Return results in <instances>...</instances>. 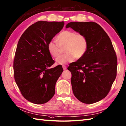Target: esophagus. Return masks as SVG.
<instances>
[{
	"label": "esophagus",
	"mask_w": 126,
	"mask_h": 126,
	"mask_svg": "<svg viewBox=\"0 0 126 126\" xmlns=\"http://www.w3.org/2000/svg\"><path fill=\"white\" fill-rule=\"evenodd\" d=\"M62 67H63V70H66V66L65 65H63Z\"/></svg>",
	"instance_id": "1"
}]
</instances>
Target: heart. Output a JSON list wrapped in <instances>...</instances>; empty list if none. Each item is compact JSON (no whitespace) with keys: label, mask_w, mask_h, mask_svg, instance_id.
Returning a JSON list of instances; mask_svg holds the SVG:
<instances>
[{"label":"heart","mask_w":126,"mask_h":126,"mask_svg":"<svg viewBox=\"0 0 126 126\" xmlns=\"http://www.w3.org/2000/svg\"><path fill=\"white\" fill-rule=\"evenodd\" d=\"M57 43L50 41L47 44V50L53 57H57L65 48V54L56 60L58 65H64L73 62L75 59H81L86 53L88 47V40L83 34L76 32L65 30L61 32L56 37Z\"/></svg>","instance_id":"obj_1"}]
</instances>
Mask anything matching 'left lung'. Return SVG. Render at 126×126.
<instances>
[{
	"instance_id": "8db88e82",
	"label": "left lung",
	"mask_w": 126,
	"mask_h": 126,
	"mask_svg": "<svg viewBox=\"0 0 126 126\" xmlns=\"http://www.w3.org/2000/svg\"><path fill=\"white\" fill-rule=\"evenodd\" d=\"M65 27L83 34L88 42L84 56L68 68L74 94L84 103L97 102L107 95L116 76L117 57L111 40L95 22H70Z\"/></svg>"
}]
</instances>
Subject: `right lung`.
I'll list each match as a JSON object with an SVG mask.
<instances>
[{
	"mask_svg": "<svg viewBox=\"0 0 126 126\" xmlns=\"http://www.w3.org/2000/svg\"><path fill=\"white\" fill-rule=\"evenodd\" d=\"M64 22L39 21L26 29L19 40L13 61L15 79L22 95L35 104L50 100L62 73L59 65L50 69L55 61L47 44L63 29Z\"/></svg>",
	"mask_w": 126,
	"mask_h": 126,
	"instance_id": "right-lung-1",
	"label": "right lung"
}]
</instances>
